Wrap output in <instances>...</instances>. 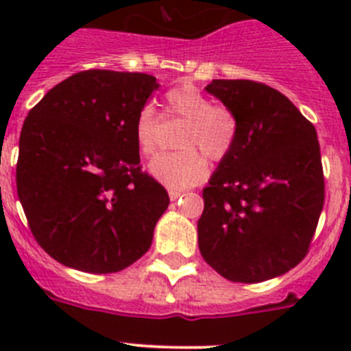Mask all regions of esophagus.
<instances>
[{"mask_svg":"<svg viewBox=\"0 0 351 351\" xmlns=\"http://www.w3.org/2000/svg\"><path fill=\"white\" fill-rule=\"evenodd\" d=\"M182 195H184V191L176 190V188H170V190H169V197H170V200H178V198H179V197H182Z\"/></svg>","mask_w":351,"mask_h":351,"instance_id":"34e87169","label":"esophagus"}]
</instances>
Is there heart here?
Listing matches in <instances>:
<instances>
[{
  "label": "heart",
  "instance_id": "1",
  "mask_svg": "<svg viewBox=\"0 0 351 351\" xmlns=\"http://www.w3.org/2000/svg\"><path fill=\"white\" fill-rule=\"evenodd\" d=\"M167 114L184 121L179 132V151L158 154L149 163V172L163 184L181 190L202 181L207 173L206 156L213 161L225 160L239 137V117L230 107L213 104L193 84H181L165 95ZM160 114L153 105H144L135 119V142L144 156L156 151Z\"/></svg>",
  "mask_w": 351,
  "mask_h": 351
}]
</instances>
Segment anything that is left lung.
Returning <instances> with one entry per match:
<instances>
[{
  "label": "left lung",
  "instance_id": "1",
  "mask_svg": "<svg viewBox=\"0 0 351 351\" xmlns=\"http://www.w3.org/2000/svg\"><path fill=\"white\" fill-rule=\"evenodd\" d=\"M207 91L239 117V137L204 188L198 247L235 283H260L308 255L325 202L316 130L287 96L255 80Z\"/></svg>",
  "mask_w": 351,
  "mask_h": 351
}]
</instances>
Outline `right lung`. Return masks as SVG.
<instances>
[{
  "label": "right lung",
  "instance_id": "obj_1",
  "mask_svg": "<svg viewBox=\"0 0 351 351\" xmlns=\"http://www.w3.org/2000/svg\"><path fill=\"white\" fill-rule=\"evenodd\" d=\"M160 84L86 70L51 89L21 132L17 195L36 243L66 267L119 272L153 243L169 193L142 170L135 119Z\"/></svg>",
  "mask_w": 351,
  "mask_h": 351
}]
</instances>
